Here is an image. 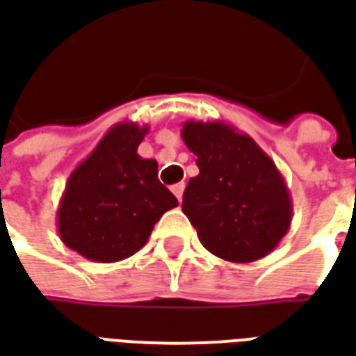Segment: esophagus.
I'll list each match as a JSON object with an SVG mask.
<instances>
[{
  "label": "esophagus",
  "instance_id": "esophagus-1",
  "mask_svg": "<svg viewBox=\"0 0 356 356\" xmlns=\"http://www.w3.org/2000/svg\"><path fill=\"white\" fill-rule=\"evenodd\" d=\"M183 191H185V185H183V183H177V185L171 186V193H173V194H175V196H177V200H179V202L183 200Z\"/></svg>",
  "mask_w": 356,
  "mask_h": 356
}]
</instances>
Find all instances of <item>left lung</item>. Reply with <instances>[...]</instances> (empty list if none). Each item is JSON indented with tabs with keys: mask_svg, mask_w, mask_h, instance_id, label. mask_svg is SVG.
<instances>
[{
	"mask_svg": "<svg viewBox=\"0 0 356 356\" xmlns=\"http://www.w3.org/2000/svg\"><path fill=\"white\" fill-rule=\"evenodd\" d=\"M181 137L200 173L188 181L183 213L204 248L225 261L268 255L291 223V196L282 173L250 135L225 122L183 124Z\"/></svg>",
	"mask_w": 356,
	"mask_h": 356,
	"instance_id": "1",
	"label": "left lung"
}]
</instances>
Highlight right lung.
Masks as SVG:
<instances>
[{
	"label": "right lung",
	"instance_id": "right-lung-1",
	"mask_svg": "<svg viewBox=\"0 0 356 356\" xmlns=\"http://www.w3.org/2000/svg\"><path fill=\"white\" fill-rule=\"evenodd\" d=\"M147 133L133 122L110 127L66 181L58 236L86 259L114 263L139 252L160 217L179 206L158 181V162L137 154Z\"/></svg>",
	"mask_w": 356,
	"mask_h": 356
}]
</instances>
